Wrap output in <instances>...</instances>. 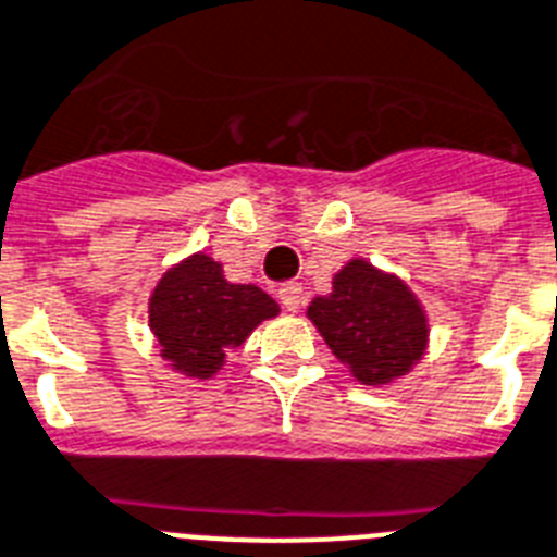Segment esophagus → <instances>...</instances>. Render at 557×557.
Returning <instances> with one entry per match:
<instances>
[{
    "mask_svg": "<svg viewBox=\"0 0 557 557\" xmlns=\"http://www.w3.org/2000/svg\"><path fill=\"white\" fill-rule=\"evenodd\" d=\"M277 297L280 302H283V309L297 311L302 306V286L300 283H283V286L277 288Z\"/></svg>",
    "mask_w": 557,
    "mask_h": 557,
    "instance_id": "esophagus-1",
    "label": "esophagus"
}]
</instances>
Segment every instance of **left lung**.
<instances>
[{
	"label": "left lung",
	"mask_w": 557,
	"mask_h": 557,
	"mask_svg": "<svg viewBox=\"0 0 557 557\" xmlns=\"http://www.w3.org/2000/svg\"><path fill=\"white\" fill-rule=\"evenodd\" d=\"M329 349L357 381L377 386L406 374L426 346V318L409 288L363 260L334 277V292L309 306Z\"/></svg>",
	"instance_id": "left-lung-1"
}]
</instances>
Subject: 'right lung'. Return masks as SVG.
Wrapping results in <instances>:
<instances>
[{
    "label": "right lung",
    "mask_w": 557,
    "mask_h": 557,
    "mask_svg": "<svg viewBox=\"0 0 557 557\" xmlns=\"http://www.w3.org/2000/svg\"><path fill=\"white\" fill-rule=\"evenodd\" d=\"M277 311L263 288L228 283L223 265L197 255L160 280L151 297V329L174 369L211 377L225 355Z\"/></svg>",
    "instance_id": "obj_1"
}]
</instances>
